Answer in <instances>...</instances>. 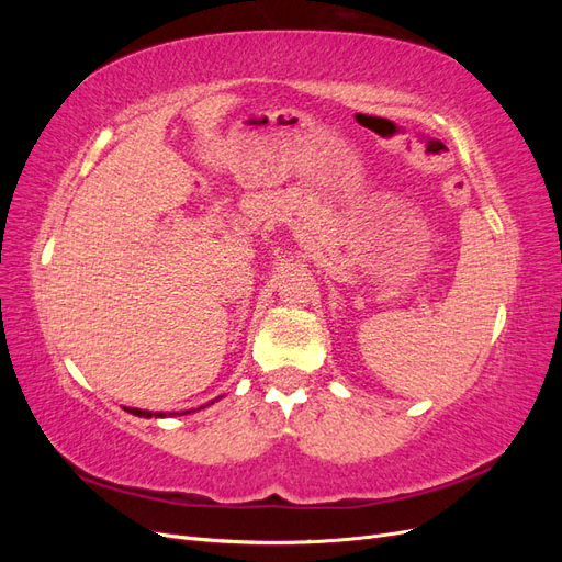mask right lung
<instances>
[{
  "label": "right lung",
  "instance_id": "obj_1",
  "mask_svg": "<svg viewBox=\"0 0 562 562\" xmlns=\"http://www.w3.org/2000/svg\"><path fill=\"white\" fill-rule=\"evenodd\" d=\"M215 401H220V396L215 398ZM215 401H211V403H206V405H213ZM206 405H201V407H206ZM124 411H128L131 415H135V417H173V415H190V413H194V411H182V413H151V411H140V407H124ZM199 411V407H196Z\"/></svg>",
  "mask_w": 562,
  "mask_h": 562
}]
</instances>
